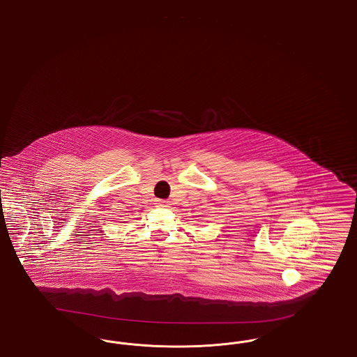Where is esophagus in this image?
I'll list each match as a JSON object with an SVG mask.
<instances>
[{
    "label": "esophagus",
    "instance_id": "obj_1",
    "mask_svg": "<svg viewBox=\"0 0 357 357\" xmlns=\"http://www.w3.org/2000/svg\"><path fill=\"white\" fill-rule=\"evenodd\" d=\"M155 204H157L158 207H169L170 202L165 199H157L155 200Z\"/></svg>",
    "mask_w": 357,
    "mask_h": 357
}]
</instances>
